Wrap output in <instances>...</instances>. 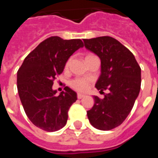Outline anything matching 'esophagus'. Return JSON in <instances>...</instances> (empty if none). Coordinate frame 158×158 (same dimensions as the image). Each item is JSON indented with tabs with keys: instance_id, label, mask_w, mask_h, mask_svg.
Instances as JSON below:
<instances>
[{
	"instance_id": "1",
	"label": "esophagus",
	"mask_w": 158,
	"mask_h": 158,
	"mask_svg": "<svg viewBox=\"0 0 158 158\" xmlns=\"http://www.w3.org/2000/svg\"><path fill=\"white\" fill-rule=\"evenodd\" d=\"M85 95H84V94H81V93H78V95H77V97H78V99H81L83 97H85Z\"/></svg>"
}]
</instances>
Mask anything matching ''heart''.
I'll use <instances>...</instances> for the list:
<instances>
[{
	"label": "heart",
	"mask_w": 158,
	"mask_h": 158,
	"mask_svg": "<svg viewBox=\"0 0 158 158\" xmlns=\"http://www.w3.org/2000/svg\"><path fill=\"white\" fill-rule=\"evenodd\" d=\"M92 55H87L85 56V58L89 57V56H91ZM69 62H70V60H69L67 63H66V67H68L69 65ZM71 86H72L73 89H77V90H79V91H85L86 89H88L89 87V83L87 80L83 79H76L74 80H73L71 82Z\"/></svg>",
	"instance_id": "obj_1"
}]
</instances>
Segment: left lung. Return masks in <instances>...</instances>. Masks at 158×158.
<instances>
[{
    "instance_id": "left-lung-1",
    "label": "left lung",
    "mask_w": 158,
    "mask_h": 158,
    "mask_svg": "<svg viewBox=\"0 0 158 158\" xmlns=\"http://www.w3.org/2000/svg\"><path fill=\"white\" fill-rule=\"evenodd\" d=\"M84 43L101 59L96 88L100 92L108 90L103 99L93 96L95 104L87 116L96 129L110 130L120 125L131 112L140 89L141 69L132 52L113 37L85 39Z\"/></svg>"
}]
</instances>
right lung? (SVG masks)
Here are the masks:
<instances>
[{
    "label": "right lung",
    "mask_w": 158,
    "mask_h": 158,
    "mask_svg": "<svg viewBox=\"0 0 158 158\" xmlns=\"http://www.w3.org/2000/svg\"><path fill=\"white\" fill-rule=\"evenodd\" d=\"M83 46L81 40L52 36L24 59L17 74L18 91L26 115L36 127L54 132L66 125L68 112L77 100V93L67 86L56 96L57 91L52 89L53 81L62 73L69 57Z\"/></svg>",
    "instance_id": "add662e5"
}]
</instances>
